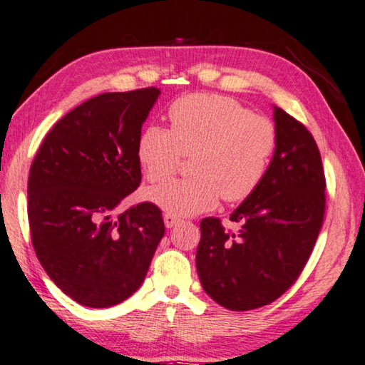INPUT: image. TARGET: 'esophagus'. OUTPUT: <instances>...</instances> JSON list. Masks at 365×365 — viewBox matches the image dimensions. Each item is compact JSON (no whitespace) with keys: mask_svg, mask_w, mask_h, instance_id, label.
<instances>
[{"mask_svg":"<svg viewBox=\"0 0 365 365\" xmlns=\"http://www.w3.org/2000/svg\"><path fill=\"white\" fill-rule=\"evenodd\" d=\"M180 222H182L180 219L175 217V215H172V214H165V217H164V225L168 228L175 227V225L180 224Z\"/></svg>","mask_w":365,"mask_h":365,"instance_id":"esophagus-1","label":"esophagus"}]
</instances>
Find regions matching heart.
I'll list each match as a JSON object with an SVG mask.
<instances>
[{
  "label": "heart",
  "mask_w": 365,
  "mask_h": 365,
  "mask_svg": "<svg viewBox=\"0 0 365 365\" xmlns=\"http://www.w3.org/2000/svg\"><path fill=\"white\" fill-rule=\"evenodd\" d=\"M170 130L150 125L137 145L138 163L153 183L175 174L185 156L195 154L196 177L174 180L148 191V197L175 217L211 211L219 196L243 201L267 172L277 148L274 123L252 115L238 101L222 95H190L169 109Z\"/></svg>",
  "instance_id": "b5f03b06"
}]
</instances>
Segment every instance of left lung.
<instances>
[{"mask_svg": "<svg viewBox=\"0 0 365 365\" xmlns=\"http://www.w3.org/2000/svg\"><path fill=\"white\" fill-rule=\"evenodd\" d=\"M277 148L259 187L230 215L201 220L196 270L205 292L230 311H251L282 296L298 279L322 227L325 177L316 140L274 106Z\"/></svg>", "mask_w": 365, "mask_h": 365, "instance_id": "1", "label": "left lung"}]
</instances>
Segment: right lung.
I'll return each instance as SVG.
<instances>
[{"label":"right lung","mask_w":365,"mask_h":365,"mask_svg":"<svg viewBox=\"0 0 365 365\" xmlns=\"http://www.w3.org/2000/svg\"><path fill=\"white\" fill-rule=\"evenodd\" d=\"M159 88L103 93L67 113L43 140L29 174L32 243L56 287L88 307H110L143 283L160 238V209L141 202L137 145Z\"/></svg>","instance_id":"1"}]
</instances>
